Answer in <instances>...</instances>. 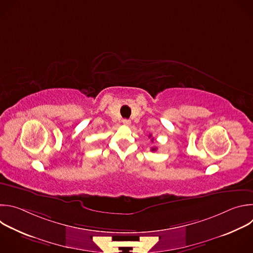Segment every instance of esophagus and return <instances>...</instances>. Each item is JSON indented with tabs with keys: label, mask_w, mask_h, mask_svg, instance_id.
Masks as SVG:
<instances>
[{
	"label": "esophagus",
	"mask_w": 253,
	"mask_h": 253,
	"mask_svg": "<svg viewBox=\"0 0 253 253\" xmlns=\"http://www.w3.org/2000/svg\"><path fill=\"white\" fill-rule=\"evenodd\" d=\"M122 123H123L125 126H128V125H130L131 121L128 120V119H123V120H122Z\"/></svg>",
	"instance_id": "esophagus-1"
}]
</instances>
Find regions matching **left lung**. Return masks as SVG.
<instances>
[{"mask_svg": "<svg viewBox=\"0 0 253 253\" xmlns=\"http://www.w3.org/2000/svg\"><path fill=\"white\" fill-rule=\"evenodd\" d=\"M149 137H151V135H149ZM151 140H152V142H153V138H152ZM156 150H157V147H152V148H151V151H156Z\"/></svg>", "mask_w": 253, "mask_h": 253, "instance_id": "8db88e82", "label": "left lung"}]
</instances>
